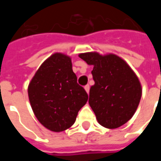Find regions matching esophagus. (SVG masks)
<instances>
[{"label": "esophagus", "mask_w": 161, "mask_h": 161, "mask_svg": "<svg viewBox=\"0 0 161 161\" xmlns=\"http://www.w3.org/2000/svg\"><path fill=\"white\" fill-rule=\"evenodd\" d=\"M84 90H85V91H86V92H87L88 94H89V92H90V85H85V86H84Z\"/></svg>", "instance_id": "1"}]
</instances>
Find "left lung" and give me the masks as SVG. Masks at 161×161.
<instances>
[{
  "label": "left lung",
  "instance_id": "1",
  "mask_svg": "<svg viewBox=\"0 0 161 161\" xmlns=\"http://www.w3.org/2000/svg\"><path fill=\"white\" fill-rule=\"evenodd\" d=\"M79 58L93 65L95 84L90 90L89 103L103 127L117 128L132 118L142 97L138 77L124 60L115 54L80 53Z\"/></svg>",
  "mask_w": 161,
  "mask_h": 161
}]
</instances>
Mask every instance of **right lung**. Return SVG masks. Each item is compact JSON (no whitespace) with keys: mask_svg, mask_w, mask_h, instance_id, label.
I'll return each instance as SVG.
<instances>
[{"mask_svg":"<svg viewBox=\"0 0 161 161\" xmlns=\"http://www.w3.org/2000/svg\"><path fill=\"white\" fill-rule=\"evenodd\" d=\"M77 80L71 58L63 53L53 54L38 69L27 91L33 113L45 128L61 132L74 124L88 101Z\"/></svg>","mask_w":161,"mask_h":161,"instance_id":"add662e5","label":"right lung"}]
</instances>
